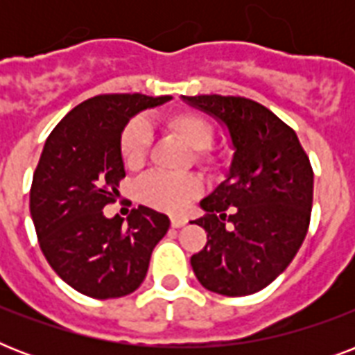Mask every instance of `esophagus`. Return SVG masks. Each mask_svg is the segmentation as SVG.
Returning <instances> with one entry per match:
<instances>
[{"instance_id": "obj_1", "label": "esophagus", "mask_w": 355, "mask_h": 355, "mask_svg": "<svg viewBox=\"0 0 355 355\" xmlns=\"http://www.w3.org/2000/svg\"><path fill=\"white\" fill-rule=\"evenodd\" d=\"M186 223H188V219H186V217H180V216L171 217V227H173V228H180V227H184V225H186Z\"/></svg>"}]
</instances>
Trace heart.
Segmentation results:
<instances>
[{
	"label": "heart",
	"mask_w": 355,
	"mask_h": 355,
	"mask_svg": "<svg viewBox=\"0 0 355 355\" xmlns=\"http://www.w3.org/2000/svg\"><path fill=\"white\" fill-rule=\"evenodd\" d=\"M167 128L175 132L191 150H197V160L202 158V153L211 144L214 130L211 125L202 116L195 112L173 114L166 121ZM150 139L149 123L141 118H136L123 128L119 139L123 162L128 167H138L144 164L147 145ZM200 180L193 175H162L150 173L138 182V197L145 205L155 206L160 210L178 211L188 205L189 200L197 197L200 191Z\"/></svg>",
	"instance_id": "b5f03b06"
}]
</instances>
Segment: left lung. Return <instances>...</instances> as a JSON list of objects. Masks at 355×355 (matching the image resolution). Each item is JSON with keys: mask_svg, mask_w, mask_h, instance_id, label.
<instances>
[{"mask_svg": "<svg viewBox=\"0 0 355 355\" xmlns=\"http://www.w3.org/2000/svg\"><path fill=\"white\" fill-rule=\"evenodd\" d=\"M227 130L225 180L200 200L195 221L208 243L191 267L208 291L245 297L287 269L308 234L313 171L297 134L259 103L232 96L182 97Z\"/></svg>", "mask_w": 355, "mask_h": 355, "instance_id": "left-lung-1", "label": "left lung"}]
</instances>
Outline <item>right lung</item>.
<instances>
[{
	"label": "right lung",
	"instance_id": "add662e5",
	"mask_svg": "<svg viewBox=\"0 0 355 355\" xmlns=\"http://www.w3.org/2000/svg\"><path fill=\"white\" fill-rule=\"evenodd\" d=\"M169 96L108 94L80 103L53 128L31 186V217L53 270L92 298H119L145 280L153 248L169 230L166 214L138 206L108 219L125 177L119 139L127 123Z\"/></svg>",
	"mask_w": 355,
	"mask_h": 355
}]
</instances>
